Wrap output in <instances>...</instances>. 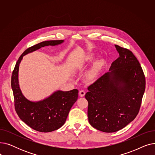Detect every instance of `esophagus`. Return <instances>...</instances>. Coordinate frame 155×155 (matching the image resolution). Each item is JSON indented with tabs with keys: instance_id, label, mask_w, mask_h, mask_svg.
Segmentation results:
<instances>
[{
	"instance_id": "esophagus-1",
	"label": "esophagus",
	"mask_w": 155,
	"mask_h": 155,
	"mask_svg": "<svg viewBox=\"0 0 155 155\" xmlns=\"http://www.w3.org/2000/svg\"><path fill=\"white\" fill-rule=\"evenodd\" d=\"M79 95L80 97H84L85 95V92L83 90H81L79 91Z\"/></svg>"
}]
</instances>
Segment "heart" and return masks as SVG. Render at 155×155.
<instances>
[{"mask_svg":"<svg viewBox=\"0 0 155 155\" xmlns=\"http://www.w3.org/2000/svg\"><path fill=\"white\" fill-rule=\"evenodd\" d=\"M92 58L93 57L92 56L88 57L87 58L85 59L83 61H82L80 63V64H79L80 67H83L84 66H85L86 63L91 61ZM104 65V61L103 60H99L98 61H97L94 64L93 67L91 69V70L88 72L87 75V79L89 81L95 80L96 79V78L97 77V76H98V75L99 74V73L101 71V70L102 69Z\"/></svg>","mask_w":155,"mask_h":155,"instance_id":"heart-1","label":"heart"}]
</instances>
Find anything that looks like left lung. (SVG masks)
Masks as SVG:
<instances>
[{
    "label": "left lung",
    "mask_w": 155,
    "mask_h": 155,
    "mask_svg": "<svg viewBox=\"0 0 155 155\" xmlns=\"http://www.w3.org/2000/svg\"><path fill=\"white\" fill-rule=\"evenodd\" d=\"M115 46L119 57L85 94L89 123L105 133L119 131L135 119L145 91V77L136 56L126 48Z\"/></svg>",
    "instance_id": "1"
}]
</instances>
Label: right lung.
I'll list each match as a JSON object with an SVG mask.
<instances>
[{
	"label": "right lung",
	"mask_w": 155,
	"mask_h": 155,
	"mask_svg": "<svg viewBox=\"0 0 155 155\" xmlns=\"http://www.w3.org/2000/svg\"><path fill=\"white\" fill-rule=\"evenodd\" d=\"M63 41V40L46 41L28 48L19 58L12 74L11 87L15 111L24 123L39 132H51L64 124L70 109L78 99V91L77 89L67 92L58 91L42 101H30L23 95L19 87V64L24 55L44 46L60 45Z\"/></svg>",
	"instance_id": "add662e5"
}]
</instances>
